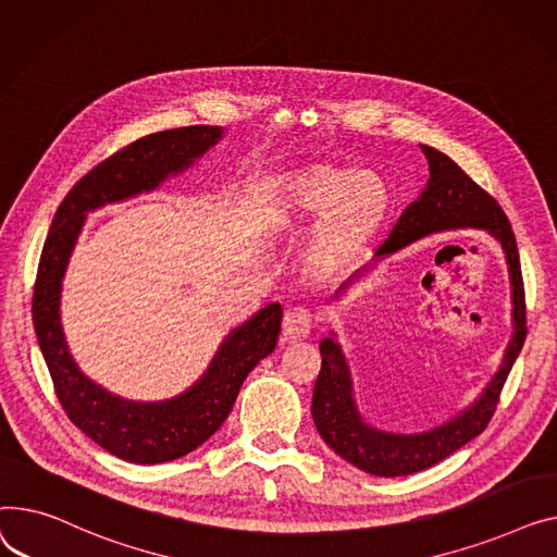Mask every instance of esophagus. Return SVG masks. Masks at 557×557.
Listing matches in <instances>:
<instances>
[{
	"mask_svg": "<svg viewBox=\"0 0 557 557\" xmlns=\"http://www.w3.org/2000/svg\"><path fill=\"white\" fill-rule=\"evenodd\" d=\"M312 314L306 308H292L283 317V342H297L310 335L312 331Z\"/></svg>",
	"mask_w": 557,
	"mask_h": 557,
	"instance_id": "1",
	"label": "esophagus"
}]
</instances>
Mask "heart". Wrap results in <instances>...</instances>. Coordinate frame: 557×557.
<instances>
[{
	"mask_svg": "<svg viewBox=\"0 0 557 557\" xmlns=\"http://www.w3.org/2000/svg\"><path fill=\"white\" fill-rule=\"evenodd\" d=\"M388 209L391 193L377 173L304 163L272 177L263 220L272 234L299 236L314 219L306 243V270L317 278H331L369 249Z\"/></svg>",
	"mask_w": 557,
	"mask_h": 557,
	"instance_id": "heart-1",
	"label": "heart"
}]
</instances>
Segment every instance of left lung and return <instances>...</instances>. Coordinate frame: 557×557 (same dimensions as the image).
Instances as JSON below:
<instances>
[{"label": "left lung", "instance_id": "obj_1", "mask_svg": "<svg viewBox=\"0 0 557 557\" xmlns=\"http://www.w3.org/2000/svg\"><path fill=\"white\" fill-rule=\"evenodd\" d=\"M420 148L430 161V184L422 190L420 200L405 209L394 232H391L377 253H394L432 232H443V228H485L502 243L510 265L515 335L506 350L502 371L487 384L479 403L461 416L441 424V428L413 436L382 434L367 428L355 411L350 398V375L339 346L333 339L321 342V371L312 394V418L317 432L342 459L377 476H405L428 470L479 436L497 411L506 377L529 335L524 278H521L517 240L504 209L459 163L436 148Z\"/></svg>", "mask_w": 557, "mask_h": 557}]
</instances>
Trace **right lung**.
Listing matches in <instances>:
<instances>
[{
  "instance_id": "right-lung-1",
  "label": "right lung",
  "mask_w": 557,
  "mask_h": 557,
  "mask_svg": "<svg viewBox=\"0 0 557 557\" xmlns=\"http://www.w3.org/2000/svg\"><path fill=\"white\" fill-rule=\"evenodd\" d=\"M220 135V125L163 129L96 163L64 195L40 253L30 314L58 403L96 445L129 463L175 461L213 436L232 411L245 377L274 350L283 310L272 304L234 331L218 350L209 373L184 396L159 405H137L110 396L74 364L58 321L60 278L85 211L154 188L169 173L186 169L195 157L218 144Z\"/></svg>"
}]
</instances>
